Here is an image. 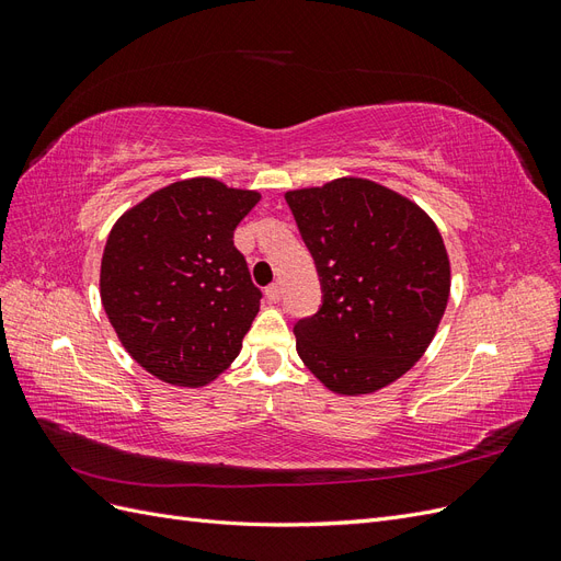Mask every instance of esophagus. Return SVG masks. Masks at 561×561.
<instances>
[{
  "mask_svg": "<svg viewBox=\"0 0 561 561\" xmlns=\"http://www.w3.org/2000/svg\"><path fill=\"white\" fill-rule=\"evenodd\" d=\"M264 295H266V299L271 301V304H276L280 297H283V287H280V283H271L266 290H264Z\"/></svg>",
  "mask_w": 561,
  "mask_h": 561,
  "instance_id": "34e87169",
  "label": "esophagus"
}]
</instances>
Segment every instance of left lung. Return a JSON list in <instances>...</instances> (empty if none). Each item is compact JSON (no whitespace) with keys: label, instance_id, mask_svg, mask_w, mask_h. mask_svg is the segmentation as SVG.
Listing matches in <instances>:
<instances>
[{"label":"left lung","instance_id":"8db88e82","mask_svg":"<svg viewBox=\"0 0 561 561\" xmlns=\"http://www.w3.org/2000/svg\"><path fill=\"white\" fill-rule=\"evenodd\" d=\"M322 283V307L295 325L297 353L336 396H369L410 371L439 328L449 254L431 215L365 178L285 192Z\"/></svg>","mask_w":561,"mask_h":561}]
</instances>
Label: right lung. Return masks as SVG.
<instances>
[{
	"label": "right lung",
	"instance_id": "obj_1",
	"mask_svg": "<svg viewBox=\"0 0 561 561\" xmlns=\"http://www.w3.org/2000/svg\"><path fill=\"white\" fill-rule=\"evenodd\" d=\"M262 198L215 178L180 180L116 219L100 299L130 358L184 388L215 381L241 353L262 293L233 229Z\"/></svg>",
	"mask_w": 561,
	"mask_h": 561
}]
</instances>
